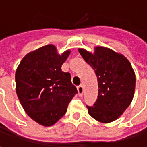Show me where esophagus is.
<instances>
[{
    "instance_id": "1",
    "label": "esophagus",
    "mask_w": 147,
    "mask_h": 147,
    "mask_svg": "<svg viewBox=\"0 0 147 147\" xmlns=\"http://www.w3.org/2000/svg\"><path fill=\"white\" fill-rule=\"evenodd\" d=\"M77 91H78V94H79V96H82V94H83V91H84V89H83V86L82 85H80V86H78L77 87Z\"/></svg>"
}]
</instances>
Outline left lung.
<instances>
[{
	"mask_svg": "<svg viewBox=\"0 0 147 147\" xmlns=\"http://www.w3.org/2000/svg\"><path fill=\"white\" fill-rule=\"evenodd\" d=\"M78 51L98 80V98L93 106L87 105L88 114L104 123L117 120L134 94L135 74L131 64L123 54L104 47H94L93 53L82 48Z\"/></svg>",
	"mask_w": 147,
	"mask_h": 147,
	"instance_id": "left-lung-1",
	"label": "left lung"
}]
</instances>
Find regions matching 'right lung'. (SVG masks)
Segmentation results:
<instances>
[{"instance_id": "1", "label": "right lung", "mask_w": 147, "mask_h": 147, "mask_svg": "<svg viewBox=\"0 0 147 147\" xmlns=\"http://www.w3.org/2000/svg\"><path fill=\"white\" fill-rule=\"evenodd\" d=\"M70 53L59 54L55 46L46 45L26 54L17 68L18 98L28 116L41 125L56 123L77 94L71 74L61 70Z\"/></svg>"}]
</instances>
